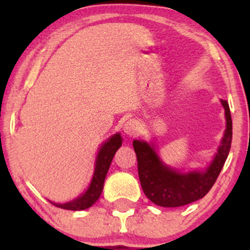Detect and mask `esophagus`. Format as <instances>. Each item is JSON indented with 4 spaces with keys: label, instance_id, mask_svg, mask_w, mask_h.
Returning <instances> with one entry per match:
<instances>
[{
    "label": "esophagus",
    "instance_id": "1",
    "mask_svg": "<svg viewBox=\"0 0 250 250\" xmlns=\"http://www.w3.org/2000/svg\"><path fill=\"white\" fill-rule=\"evenodd\" d=\"M123 130L128 136H135L140 131V123L136 120H129L128 122H125Z\"/></svg>",
    "mask_w": 250,
    "mask_h": 250
}]
</instances>
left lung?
I'll list each match as a JSON object with an SVG mask.
<instances>
[{"label": "left lung", "mask_w": 250, "mask_h": 250, "mask_svg": "<svg viewBox=\"0 0 250 250\" xmlns=\"http://www.w3.org/2000/svg\"><path fill=\"white\" fill-rule=\"evenodd\" d=\"M222 105L226 110L227 129L222 145L207 170L180 174L163 165L148 143L137 140L133 142L143 193L155 205L168 208L189 205L202 199L213 187L228 157L233 136V122L228 102L222 101Z\"/></svg>", "instance_id": "left-lung-1"}]
</instances>
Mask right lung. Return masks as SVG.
Returning <instances> with one entry per match:
<instances>
[{"label": "right lung", "instance_id": "right-lung-1", "mask_svg": "<svg viewBox=\"0 0 250 250\" xmlns=\"http://www.w3.org/2000/svg\"><path fill=\"white\" fill-rule=\"evenodd\" d=\"M121 145L122 139L120 134L111 136L100 149L96 160L95 171H94L93 180H91L88 190L79 199L71 201V202L64 203V205H57V203H54V205L59 208L67 209V210H83V209L91 207L99 200L100 195L102 193L103 183H104L110 163L113 161L116 150L121 147Z\"/></svg>", "mask_w": 250, "mask_h": 250}]
</instances>
